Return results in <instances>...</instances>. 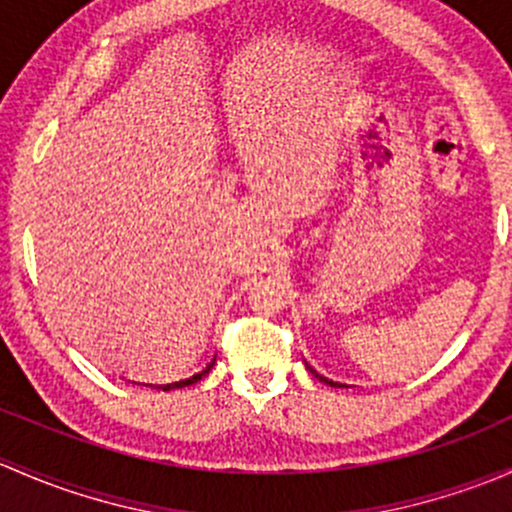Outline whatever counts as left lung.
<instances>
[{"mask_svg":"<svg viewBox=\"0 0 512 512\" xmlns=\"http://www.w3.org/2000/svg\"><path fill=\"white\" fill-rule=\"evenodd\" d=\"M311 373H314V375H316V378H319V380H324V383H328V385H333V387H338V383H331V380L321 378V375H319V373H316V370H311Z\"/></svg>","mask_w":512,"mask_h":512,"instance_id":"8db88e82","label":"left lung"}]
</instances>
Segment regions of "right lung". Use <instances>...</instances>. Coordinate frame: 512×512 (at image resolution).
<instances>
[{"label": "right lung", "instance_id": "1", "mask_svg": "<svg viewBox=\"0 0 512 512\" xmlns=\"http://www.w3.org/2000/svg\"><path fill=\"white\" fill-rule=\"evenodd\" d=\"M215 365V358L211 360V363L206 365V368L201 370V373H196L193 375V378H186V380H179V383H171V385H154V387H161V390H174V387H186V385H193V383H198V380L203 378V375H208L211 373V368Z\"/></svg>", "mask_w": 512, "mask_h": 512}]
</instances>
